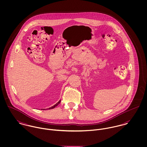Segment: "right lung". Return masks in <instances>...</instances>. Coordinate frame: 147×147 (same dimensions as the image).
Listing matches in <instances>:
<instances>
[{
    "instance_id": "1",
    "label": "right lung",
    "mask_w": 147,
    "mask_h": 147,
    "mask_svg": "<svg viewBox=\"0 0 147 147\" xmlns=\"http://www.w3.org/2000/svg\"><path fill=\"white\" fill-rule=\"evenodd\" d=\"M60 102H61V100H60V101H59L58 103H57L55 105H54V106H52V107H49L48 109H54V108H55V107H56L57 105H58L59 104H60Z\"/></svg>"
}]
</instances>
